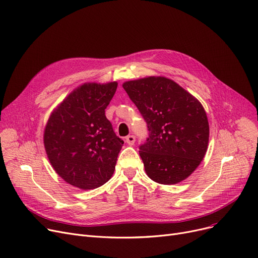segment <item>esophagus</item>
Here are the masks:
<instances>
[{
  "mask_svg": "<svg viewBox=\"0 0 258 258\" xmlns=\"http://www.w3.org/2000/svg\"><path fill=\"white\" fill-rule=\"evenodd\" d=\"M135 140H136V138H135V136H134V135H128V136L125 138V142H126L128 145H133L134 143H135Z\"/></svg>",
  "mask_w": 258,
  "mask_h": 258,
  "instance_id": "esophagus-1",
  "label": "esophagus"
}]
</instances>
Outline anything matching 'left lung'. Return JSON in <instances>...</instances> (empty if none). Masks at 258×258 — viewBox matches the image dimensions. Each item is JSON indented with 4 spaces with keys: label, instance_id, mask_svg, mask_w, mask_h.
<instances>
[{
    "label": "left lung",
    "instance_id": "obj_1",
    "mask_svg": "<svg viewBox=\"0 0 258 258\" xmlns=\"http://www.w3.org/2000/svg\"><path fill=\"white\" fill-rule=\"evenodd\" d=\"M147 122L149 138L139 145L152 180L175 184L191 175L207 152L209 122L196 98L164 77L123 83Z\"/></svg>",
    "mask_w": 258,
    "mask_h": 258
}]
</instances>
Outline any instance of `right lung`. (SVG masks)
Masks as SVG:
<instances>
[{
	"instance_id": "1",
	"label": "right lung",
	"mask_w": 258,
	"mask_h": 258,
	"mask_svg": "<svg viewBox=\"0 0 258 258\" xmlns=\"http://www.w3.org/2000/svg\"><path fill=\"white\" fill-rule=\"evenodd\" d=\"M118 83L78 87L48 119L44 145L57 174L74 186L92 189L107 182L124 141L105 116Z\"/></svg>"
}]
</instances>
